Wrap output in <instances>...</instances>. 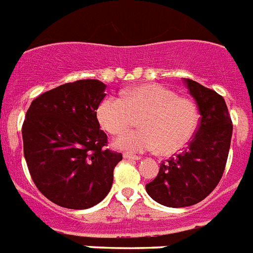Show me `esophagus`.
Listing matches in <instances>:
<instances>
[{
    "mask_svg": "<svg viewBox=\"0 0 253 253\" xmlns=\"http://www.w3.org/2000/svg\"><path fill=\"white\" fill-rule=\"evenodd\" d=\"M123 158H125V159H132V161H137V159H140V157L136 156V154H131V153H125V154H123Z\"/></svg>",
    "mask_w": 253,
    "mask_h": 253,
    "instance_id": "esophagus-1",
    "label": "esophagus"
}]
</instances>
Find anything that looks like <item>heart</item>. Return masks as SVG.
Masks as SVG:
<instances>
[{"label": "heart", "instance_id": "heart-1", "mask_svg": "<svg viewBox=\"0 0 253 253\" xmlns=\"http://www.w3.org/2000/svg\"><path fill=\"white\" fill-rule=\"evenodd\" d=\"M139 117L141 128L118 137L117 148L130 152L159 148L162 154H173L190 141L198 125V109L190 99L157 84L128 88L122 97L109 95L97 107V120L112 135L126 132Z\"/></svg>", "mask_w": 253, "mask_h": 253}]
</instances>
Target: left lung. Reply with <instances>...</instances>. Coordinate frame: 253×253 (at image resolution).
I'll return each instance as SVG.
<instances>
[{
  "label": "left lung",
  "instance_id": "8db88e82",
  "mask_svg": "<svg viewBox=\"0 0 253 253\" xmlns=\"http://www.w3.org/2000/svg\"><path fill=\"white\" fill-rule=\"evenodd\" d=\"M199 110V126L188 148L163 161L157 177L145 189L167 207L201 202L217 186L230 149L233 123L224 97L193 80H185Z\"/></svg>",
  "mask_w": 253,
  "mask_h": 253
}]
</instances>
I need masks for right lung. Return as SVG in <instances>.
Masks as SVG:
<instances>
[{
	"instance_id": "1",
	"label": "right lung",
	"mask_w": 253,
	"mask_h": 253,
	"mask_svg": "<svg viewBox=\"0 0 253 253\" xmlns=\"http://www.w3.org/2000/svg\"><path fill=\"white\" fill-rule=\"evenodd\" d=\"M107 86L80 80L46 91L27 110L23 146L37 189L55 205L86 210L101 202L122 154L107 148L96 110Z\"/></svg>"
}]
</instances>
